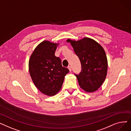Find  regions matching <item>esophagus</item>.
Listing matches in <instances>:
<instances>
[{"label": "esophagus", "mask_w": 131, "mask_h": 131, "mask_svg": "<svg viewBox=\"0 0 131 131\" xmlns=\"http://www.w3.org/2000/svg\"><path fill=\"white\" fill-rule=\"evenodd\" d=\"M68 69L69 70L70 72H71V71H72V67H71V66H68Z\"/></svg>", "instance_id": "34e87169"}]
</instances>
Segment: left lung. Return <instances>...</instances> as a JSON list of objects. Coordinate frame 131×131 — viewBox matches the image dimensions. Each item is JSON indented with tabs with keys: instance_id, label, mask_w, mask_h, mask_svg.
<instances>
[{
	"instance_id": "obj_1",
	"label": "left lung",
	"mask_w": 131,
	"mask_h": 131,
	"mask_svg": "<svg viewBox=\"0 0 131 131\" xmlns=\"http://www.w3.org/2000/svg\"><path fill=\"white\" fill-rule=\"evenodd\" d=\"M70 42L81 64V72L77 78L80 86L87 92L97 91L104 83L107 73L108 61L105 51L97 41L89 38Z\"/></svg>"
}]
</instances>
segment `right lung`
I'll return each mask as SVG.
<instances>
[{
    "label": "right lung",
    "instance_id": "add662e5",
    "mask_svg": "<svg viewBox=\"0 0 131 131\" xmlns=\"http://www.w3.org/2000/svg\"><path fill=\"white\" fill-rule=\"evenodd\" d=\"M59 43L45 40L32 53L29 69L32 80L38 90L48 96L56 95L61 88L65 75L69 72L62 66L59 57L54 56Z\"/></svg>",
    "mask_w": 131,
    "mask_h": 131
}]
</instances>
